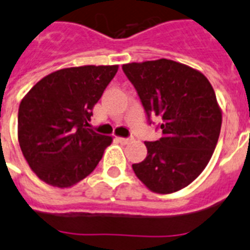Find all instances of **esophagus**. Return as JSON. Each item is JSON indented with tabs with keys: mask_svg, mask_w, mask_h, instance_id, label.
I'll use <instances>...</instances> for the list:
<instances>
[{
	"mask_svg": "<svg viewBox=\"0 0 250 250\" xmlns=\"http://www.w3.org/2000/svg\"><path fill=\"white\" fill-rule=\"evenodd\" d=\"M118 141L121 144H123V145H125V144L131 143L132 139H127V137H118Z\"/></svg>",
	"mask_w": 250,
	"mask_h": 250,
	"instance_id": "obj_1",
	"label": "esophagus"
}]
</instances>
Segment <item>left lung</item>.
<instances>
[{
  "label": "left lung",
  "mask_w": 250,
  "mask_h": 250,
  "mask_svg": "<svg viewBox=\"0 0 250 250\" xmlns=\"http://www.w3.org/2000/svg\"><path fill=\"white\" fill-rule=\"evenodd\" d=\"M135 86L146 114L160 117L163 136L145 141L147 155L132 164L140 181L157 194L186 188L209 163L222 125V110L202 72L159 59L122 66Z\"/></svg>",
  "instance_id": "1"
}]
</instances>
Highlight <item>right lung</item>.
Listing matches in <instances>:
<instances>
[{
    "instance_id": "obj_1",
    "label": "right lung",
    "mask_w": 250,
    "mask_h": 250,
    "mask_svg": "<svg viewBox=\"0 0 250 250\" xmlns=\"http://www.w3.org/2000/svg\"><path fill=\"white\" fill-rule=\"evenodd\" d=\"M118 68L60 69L38 81L23 97L18 140L26 163L40 180L59 188H72L96 168L113 137L87 125Z\"/></svg>"
}]
</instances>
